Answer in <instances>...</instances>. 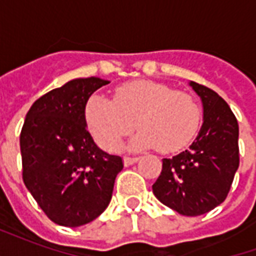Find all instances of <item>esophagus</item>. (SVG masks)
Returning a JSON list of instances; mask_svg holds the SVG:
<instances>
[{"instance_id": "34e87169", "label": "esophagus", "mask_w": 256, "mask_h": 256, "mask_svg": "<svg viewBox=\"0 0 256 256\" xmlns=\"http://www.w3.org/2000/svg\"><path fill=\"white\" fill-rule=\"evenodd\" d=\"M138 156H124L123 162H124V166H130V164H133L136 162H138Z\"/></svg>"}]
</instances>
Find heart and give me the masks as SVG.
<instances>
[{"label":"heart","mask_w":256,"mask_h":256,"mask_svg":"<svg viewBox=\"0 0 256 256\" xmlns=\"http://www.w3.org/2000/svg\"><path fill=\"white\" fill-rule=\"evenodd\" d=\"M202 119L196 98L154 80H133L115 89L114 100L93 96L84 106V122L102 150H115L137 128L134 148L172 154L194 138ZM136 123L134 124V122Z\"/></svg>","instance_id":"heart-1"}]
</instances>
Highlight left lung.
<instances>
[{"mask_svg": "<svg viewBox=\"0 0 256 256\" xmlns=\"http://www.w3.org/2000/svg\"><path fill=\"white\" fill-rule=\"evenodd\" d=\"M190 86L203 101V126L188 150L163 159L152 189L164 206L198 216L220 206L230 190L240 164L238 123L218 93L196 82Z\"/></svg>", "mask_w": 256, "mask_h": 256, "instance_id": "8db88e82", "label": "left lung"}]
</instances>
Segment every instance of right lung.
<instances>
[{"label": "right lung", "mask_w": 256, "mask_h": 256, "mask_svg": "<svg viewBox=\"0 0 256 256\" xmlns=\"http://www.w3.org/2000/svg\"><path fill=\"white\" fill-rule=\"evenodd\" d=\"M110 84L72 79L31 106L20 133L23 181L54 224L76 228L96 220L111 202L120 156L101 150L86 128L89 97Z\"/></svg>", "instance_id": "add662e5"}]
</instances>
